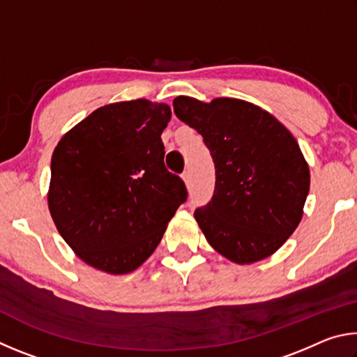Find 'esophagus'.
<instances>
[{"instance_id": "obj_1", "label": "esophagus", "mask_w": 357, "mask_h": 357, "mask_svg": "<svg viewBox=\"0 0 357 357\" xmlns=\"http://www.w3.org/2000/svg\"><path fill=\"white\" fill-rule=\"evenodd\" d=\"M183 179L185 181V184H190L192 183V173H190V170H185L183 173Z\"/></svg>"}]
</instances>
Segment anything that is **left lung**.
Returning a JSON list of instances; mask_svg holds the SVG:
<instances>
[{
	"label": "left lung",
	"instance_id": "1",
	"mask_svg": "<svg viewBox=\"0 0 357 357\" xmlns=\"http://www.w3.org/2000/svg\"><path fill=\"white\" fill-rule=\"evenodd\" d=\"M173 107L202 134L215 167L213 197L193 213L208 243L238 264L273 255L299 225L309 195V165L298 142L245 100L204 104L179 96Z\"/></svg>",
	"mask_w": 357,
	"mask_h": 357
}]
</instances>
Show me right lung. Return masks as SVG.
Instances as JSON below:
<instances>
[{
  "label": "right lung",
  "instance_id": "add662e5",
  "mask_svg": "<svg viewBox=\"0 0 357 357\" xmlns=\"http://www.w3.org/2000/svg\"><path fill=\"white\" fill-rule=\"evenodd\" d=\"M167 104L137 99L93 112L52 155L48 208L59 234L84 263L110 274L137 269L159 245L187 200L167 170Z\"/></svg>",
  "mask_w": 357,
  "mask_h": 357
}]
</instances>
